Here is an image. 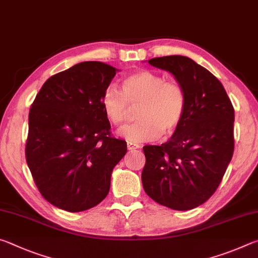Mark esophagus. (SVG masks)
Listing matches in <instances>:
<instances>
[{
  "label": "esophagus",
  "mask_w": 258,
  "mask_h": 258,
  "mask_svg": "<svg viewBox=\"0 0 258 258\" xmlns=\"http://www.w3.org/2000/svg\"><path fill=\"white\" fill-rule=\"evenodd\" d=\"M140 146L138 145H134V143H131V142H127V150L128 151H133L135 149H139Z\"/></svg>",
  "instance_id": "1"
}]
</instances>
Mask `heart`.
Segmentation results:
<instances>
[{
  "label": "heart",
  "instance_id": "obj_1",
  "mask_svg": "<svg viewBox=\"0 0 258 258\" xmlns=\"http://www.w3.org/2000/svg\"><path fill=\"white\" fill-rule=\"evenodd\" d=\"M138 109V123L125 131L130 142L151 141L161 133L175 130L185 112L186 98L183 87L175 81L152 71L134 72L123 81V89L110 83L102 94V107L111 124L121 128L131 113V107Z\"/></svg>",
  "mask_w": 258,
  "mask_h": 258
}]
</instances>
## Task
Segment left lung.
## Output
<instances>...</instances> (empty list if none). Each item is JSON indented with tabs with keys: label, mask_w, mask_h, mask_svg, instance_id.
Returning <instances> with one entry per match:
<instances>
[{
	"label": "left lung",
	"mask_w": 258,
	"mask_h": 258,
	"mask_svg": "<svg viewBox=\"0 0 258 258\" xmlns=\"http://www.w3.org/2000/svg\"><path fill=\"white\" fill-rule=\"evenodd\" d=\"M148 62L175 77L186 106L167 142L143 147V189L163 206L189 211L207 202L224 176L234 150V109L222 83L187 56H159Z\"/></svg>",
	"instance_id": "obj_1"
}]
</instances>
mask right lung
I'll use <instances>...</instances> for the list:
<instances>
[{"label": "right lung", "instance_id": "right-lung-1", "mask_svg": "<svg viewBox=\"0 0 258 258\" xmlns=\"http://www.w3.org/2000/svg\"><path fill=\"white\" fill-rule=\"evenodd\" d=\"M116 68L84 61L51 76L29 110L26 161L46 202L67 212L97 206L127 151L113 138L102 94Z\"/></svg>", "mask_w": 258, "mask_h": 258}]
</instances>
